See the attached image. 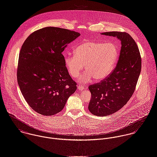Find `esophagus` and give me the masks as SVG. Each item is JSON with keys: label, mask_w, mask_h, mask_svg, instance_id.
Returning a JSON list of instances; mask_svg holds the SVG:
<instances>
[{"label": "esophagus", "mask_w": 157, "mask_h": 157, "mask_svg": "<svg viewBox=\"0 0 157 157\" xmlns=\"http://www.w3.org/2000/svg\"><path fill=\"white\" fill-rule=\"evenodd\" d=\"M77 87H78V89L79 90H83L84 89H87V86L82 85H78Z\"/></svg>", "instance_id": "34e87169"}]
</instances>
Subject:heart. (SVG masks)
<instances>
[{
	"label": "heart",
	"instance_id": "obj_1",
	"mask_svg": "<svg viewBox=\"0 0 157 157\" xmlns=\"http://www.w3.org/2000/svg\"><path fill=\"white\" fill-rule=\"evenodd\" d=\"M75 55L64 57L65 64L73 77H77L84 68L86 71L80 77L81 82L95 81L105 78L112 70L117 57V49L113 43L85 41L78 45Z\"/></svg>",
	"mask_w": 157,
	"mask_h": 157
}]
</instances>
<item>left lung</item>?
<instances>
[{
	"instance_id": "8db88e82",
	"label": "left lung",
	"mask_w": 157,
	"mask_h": 157,
	"mask_svg": "<svg viewBox=\"0 0 157 157\" xmlns=\"http://www.w3.org/2000/svg\"><path fill=\"white\" fill-rule=\"evenodd\" d=\"M102 35L116 36L121 41L116 67L100 83L89 86L92 97L89 110L98 116L113 114L132 97L142 68L140 53L134 39L127 32H108Z\"/></svg>"
}]
</instances>
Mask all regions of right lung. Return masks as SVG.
<instances>
[{
  "label": "right lung",
  "mask_w": 157,
  "mask_h": 157,
  "mask_svg": "<svg viewBox=\"0 0 157 157\" xmlns=\"http://www.w3.org/2000/svg\"><path fill=\"white\" fill-rule=\"evenodd\" d=\"M80 34L68 29L46 27L32 33L23 44L17 77L22 95L36 112H60L77 89L62 52Z\"/></svg>",
  "instance_id": "1"
}]
</instances>
